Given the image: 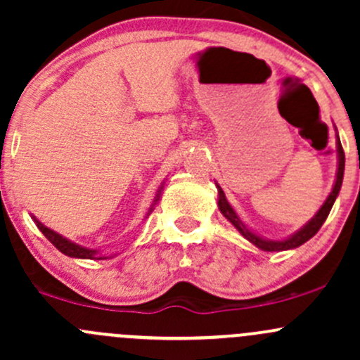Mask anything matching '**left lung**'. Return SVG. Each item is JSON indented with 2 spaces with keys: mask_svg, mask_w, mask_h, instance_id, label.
<instances>
[{
  "mask_svg": "<svg viewBox=\"0 0 360 360\" xmlns=\"http://www.w3.org/2000/svg\"><path fill=\"white\" fill-rule=\"evenodd\" d=\"M336 150H338V172H336V180H335L333 188H331L330 195H328V199L324 200L323 206L319 207V211L316 212L314 218H312L311 221L305 223V225L300 228L299 231H295V233L290 235L288 238H285V240H266V238L259 237V235L254 233V231H250L249 228H247L240 221V218H238L237 212L233 211V207L230 206V202L226 200L225 192L221 191V187H219V185H216V187H218V207H219V211H221V214L225 216V218L231 223V225H233L238 231H240V233L247 238V240H249L250 243H254V245L259 247L261 250H266V252H280V250L295 249V247L302 245V243L307 242L309 238L314 237V235L319 231V228L323 226V223L326 221L328 214H330L331 207H333V204H335V199L338 197L340 188H342L343 172H345V153H343L342 144H340V139H338V142H336Z\"/></svg>",
  "mask_w": 360,
  "mask_h": 360,
  "instance_id": "1",
  "label": "left lung"
}]
</instances>
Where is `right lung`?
Returning a JSON list of instances; mask_svg holds the SVG:
<instances>
[{"label":"right lung","instance_id":"1","mask_svg":"<svg viewBox=\"0 0 360 360\" xmlns=\"http://www.w3.org/2000/svg\"><path fill=\"white\" fill-rule=\"evenodd\" d=\"M161 191H163V184H161V187L158 188V194H156V197H154L153 206L158 202V200H160ZM153 206H150L149 212L153 211ZM149 212H148V214H149ZM32 219H34V223H36V225H37V228H39V230L42 231V235H44V237L48 238V240L51 242L53 245H55L56 249L60 250V252H63L65 256L77 257V259H106V257H101V256H96V254H98V250H96V249H87V247H82V245H79V243L70 242V240H68V238H65L63 235L56 233V231H53L51 228L44 226L39 221V219L36 218V216H32Z\"/></svg>","mask_w":360,"mask_h":360}]
</instances>
